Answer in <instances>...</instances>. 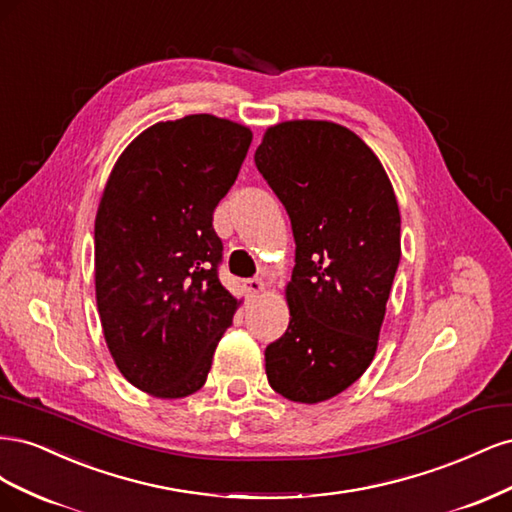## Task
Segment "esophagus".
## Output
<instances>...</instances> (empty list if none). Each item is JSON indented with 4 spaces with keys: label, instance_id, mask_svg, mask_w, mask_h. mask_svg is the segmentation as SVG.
Returning <instances> with one entry per match:
<instances>
[{
    "label": "esophagus",
    "instance_id": "34e87169",
    "mask_svg": "<svg viewBox=\"0 0 512 512\" xmlns=\"http://www.w3.org/2000/svg\"><path fill=\"white\" fill-rule=\"evenodd\" d=\"M245 288L250 294H260L262 290H265V282H262L260 277H252V280L245 282Z\"/></svg>",
    "mask_w": 512,
    "mask_h": 512
}]
</instances>
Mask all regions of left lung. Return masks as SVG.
I'll return each instance as SVG.
<instances>
[{
    "instance_id": "left-lung-1",
    "label": "left lung",
    "mask_w": 512,
    "mask_h": 512,
    "mask_svg": "<svg viewBox=\"0 0 512 512\" xmlns=\"http://www.w3.org/2000/svg\"><path fill=\"white\" fill-rule=\"evenodd\" d=\"M256 168L294 237L290 322L265 350L275 393L318 404L363 376L378 348L401 258L393 185L359 136L329 121L269 128Z\"/></svg>"
}]
</instances>
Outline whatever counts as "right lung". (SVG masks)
I'll return each mask as SVG.
<instances>
[{
  "mask_svg": "<svg viewBox=\"0 0 512 512\" xmlns=\"http://www.w3.org/2000/svg\"><path fill=\"white\" fill-rule=\"evenodd\" d=\"M252 132L213 115L160 121L121 153L96 215V299L130 384L179 399L205 384L237 301L222 286L213 211Z\"/></svg>",
  "mask_w": 512,
  "mask_h": 512,
  "instance_id": "obj_1",
  "label": "right lung"
}]
</instances>
